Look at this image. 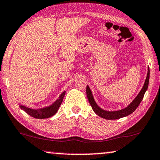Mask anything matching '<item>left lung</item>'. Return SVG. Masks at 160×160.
<instances>
[{"instance_id":"obj_1","label":"left lung","mask_w":160,"mask_h":160,"mask_svg":"<svg viewBox=\"0 0 160 160\" xmlns=\"http://www.w3.org/2000/svg\"><path fill=\"white\" fill-rule=\"evenodd\" d=\"M149 68H148V72H147V78L145 80V82H144V84L142 87V90L140 91L139 94L137 96V97L132 101V102L130 104L128 107L124 108V109L119 110V111H114V112H108L105 111V110L101 109V108L97 104V103L95 102L94 99V97H93L92 93L91 92L89 87H87V95L88 102H89V104H91L92 107V109L94 110V112L97 114L98 116L101 117L102 118H104L106 119H120V118L127 117L132 114V112H134L138 106L139 105L140 103H141L142 99H143L144 95L145 94L146 91L148 88L149 85Z\"/></svg>"}]
</instances>
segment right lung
<instances>
[{
    "label": "right lung",
    "mask_w": 160,
    "mask_h": 160,
    "mask_svg": "<svg viewBox=\"0 0 160 160\" xmlns=\"http://www.w3.org/2000/svg\"><path fill=\"white\" fill-rule=\"evenodd\" d=\"M65 94L66 92H63L60 95L59 98L53 104L49 106V107L43 108V109H33L22 105L20 106V107L23 111H25L27 114L30 115L32 117L36 118V119H46V118H49L53 116L57 112L58 108H59L60 105L63 102V97H64Z\"/></svg>",
    "instance_id": "1"
}]
</instances>
